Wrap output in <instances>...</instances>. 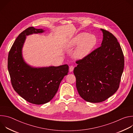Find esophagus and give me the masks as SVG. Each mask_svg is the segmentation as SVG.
Masks as SVG:
<instances>
[{
  "mask_svg": "<svg viewBox=\"0 0 133 133\" xmlns=\"http://www.w3.org/2000/svg\"><path fill=\"white\" fill-rule=\"evenodd\" d=\"M74 69V66H70L69 67V71H70V72H72V71H73Z\"/></svg>",
  "mask_w": 133,
  "mask_h": 133,
  "instance_id": "esophagus-1",
  "label": "esophagus"
}]
</instances>
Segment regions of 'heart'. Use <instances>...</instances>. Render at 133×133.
Here are the masks:
<instances>
[{
    "label": "heart",
    "instance_id": "heart-1",
    "mask_svg": "<svg viewBox=\"0 0 133 133\" xmlns=\"http://www.w3.org/2000/svg\"><path fill=\"white\" fill-rule=\"evenodd\" d=\"M97 42L95 36L83 32L77 34L69 40L66 46L68 48H72L77 46L73 52V56L75 59L81 60L90 54Z\"/></svg>",
    "mask_w": 133,
    "mask_h": 133
}]
</instances>
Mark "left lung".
<instances>
[{
  "instance_id": "8db88e82",
  "label": "left lung",
  "mask_w": 133,
  "mask_h": 133,
  "mask_svg": "<svg viewBox=\"0 0 133 133\" xmlns=\"http://www.w3.org/2000/svg\"><path fill=\"white\" fill-rule=\"evenodd\" d=\"M101 30V46L77 61L74 69L79 95L94 103L102 102L116 92L124 67L123 53L116 38L105 29Z\"/></svg>"
}]
</instances>
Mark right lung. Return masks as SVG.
Listing matches in <instances>:
<instances>
[{
  "mask_svg": "<svg viewBox=\"0 0 133 133\" xmlns=\"http://www.w3.org/2000/svg\"><path fill=\"white\" fill-rule=\"evenodd\" d=\"M45 31L33 27L23 31L14 42L8 58V69L14 90L26 101L36 105L46 104L53 98L69 69L67 64L35 67L25 61L23 48L26 36Z\"/></svg>",
  "mask_w": 133,
  "mask_h": 133,
  "instance_id": "1",
  "label": "right lung"
}]
</instances>
